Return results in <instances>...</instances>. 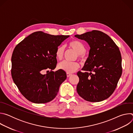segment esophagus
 I'll list each match as a JSON object with an SVG mask.
<instances>
[{
  "instance_id": "34e87169",
  "label": "esophagus",
  "mask_w": 133,
  "mask_h": 133,
  "mask_svg": "<svg viewBox=\"0 0 133 133\" xmlns=\"http://www.w3.org/2000/svg\"><path fill=\"white\" fill-rule=\"evenodd\" d=\"M71 75H72V74H70V73H68V72H67V77H70Z\"/></svg>"
}]
</instances>
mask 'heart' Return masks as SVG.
<instances>
[{"mask_svg":"<svg viewBox=\"0 0 133 133\" xmlns=\"http://www.w3.org/2000/svg\"><path fill=\"white\" fill-rule=\"evenodd\" d=\"M68 47L74 50L78 54V58L82 61H84L86 58V47L85 45L79 41L72 40L68 44ZM65 48L63 46H59L55 51V56L58 60H62L63 58ZM80 67L79 64L77 62H68L63 61L58 65L59 69L63 70L68 73H72L77 70Z\"/></svg>","mask_w":133,"mask_h":133,"instance_id":"1","label":"heart"}]
</instances>
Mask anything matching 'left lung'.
I'll return each mask as SVG.
<instances>
[{"label": "left lung", "mask_w": 133, "mask_h": 133, "mask_svg": "<svg viewBox=\"0 0 133 133\" xmlns=\"http://www.w3.org/2000/svg\"><path fill=\"white\" fill-rule=\"evenodd\" d=\"M75 37L89 44L88 57L77 75L79 95L90 102L103 101L115 90L122 74V56L119 48L104 32L94 30Z\"/></svg>", "instance_id": "obj_1"}]
</instances>
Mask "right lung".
<instances>
[{"instance_id": "obj_1", "label": "right lung", "mask_w": 133, "mask_h": 133, "mask_svg": "<svg viewBox=\"0 0 133 133\" xmlns=\"http://www.w3.org/2000/svg\"><path fill=\"white\" fill-rule=\"evenodd\" d=\"M69 37L36 31L15 47L11 56V76L19 90L29 101L46 103L56 96L67 75L61 69L52 71L57 63L55 51ZM48 69L50 72L41 74Z\"/></svg>"}]
</instances>
